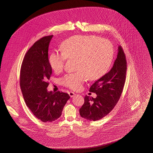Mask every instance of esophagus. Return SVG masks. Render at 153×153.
<instances>
[{"label": "esophagus", "instance_id": "esophagus-1", "mask_svg": "<svg viewBox=\"0 0 153 153\" xmlns=\"http://www.w3.org/2000/svg\"><path fill=\"white\" fill-rule=\"evenodd\" d=\"M68 94H69V95L71 97H73V96L75 95V94L73 92H69Z\"/></svg>", "mask_w": 153, "mask_h": 153}]
</instances>
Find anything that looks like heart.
Masks as SVG:
<instances>
[{
	"instance_id": "heart-1",
	"label": "heart",
	"mask_w": 153,
	"mask_h": 153,
	"mask_svg": "<svg viewBox=\"0 0 153 153\" xmlns=\"http://www.w3.org/2000/svg\"><path fill=\"white\" fill-rule=\"evenodd\" d=\"M62 53L53 52L49 63L55 73L61 72L66 58H76L77 72L68 73L60 79L62 84L73 90H80L88 77L96 80L107 72L112 62L114 50L109 41L94 36L76 35L61 45Z\"/></svg>"
}]
</instances>
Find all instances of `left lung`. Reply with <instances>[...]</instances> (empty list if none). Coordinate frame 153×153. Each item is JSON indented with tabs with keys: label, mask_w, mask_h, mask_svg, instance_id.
Segmentation results:
<instances>
[{
	"label": "left lung",
	"mask_w": 153,
	"mask_h": 153,
	"mask_svg": "<svg viewBox=\"0 0 153 153\" xmlns=\"http://www.w3.org/2000/svg\"><path fill=\"white\" fill-rule=\"evenodd\" d=\"M117 57L109 72L96 81L89 89L97 96L84 97V103L79 109L80 116L96 121L108 115L119 101L123 92L127 72V61L123 50L118 47Z\"/></svg>",
	"instance_id": "left-lung-1"
}]
</instances>
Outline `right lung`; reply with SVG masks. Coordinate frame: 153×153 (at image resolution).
Returning a JSON list of instances; mask_svg holds the SVG:
<instances>
[{"label": "right lung", "instance_id": "1", "mask_svg": "<svg viewBox=\"0 0 153 153\" xmlns=\"http://www.w3.org/2000/svg\"><path fill=\"white\" fill-rule=\"evenodd\" d=\"M53 36L41 38L30 48L23 59L20 72V87L26 104L43 122H51L61 117L70 99L66 93H54L47 89L52 73L48 49Z\"/></svg>", "mask_w": 153, "mask_h": 153}]
</instances>
